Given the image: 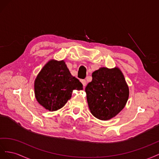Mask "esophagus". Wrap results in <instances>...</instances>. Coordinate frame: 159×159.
Masks as SVG:
<instances>
[{"label": "esophagus", "mask_w": 159, "mask_h": 159, "mask_svg": "<svg viewBox=\"0 0 159 159\" xmlns=\"http://www.w3.org/2000/svg\"><path fill=\"white\" fill-rule=\"evenodd\" d=\"M80 81H81V83H82V84H83V87H84L85 86H86V84H87V81H86V80H84V79L81 80Z\"/></svg>", "instance_id": "esophagus-1"}]
</instances>
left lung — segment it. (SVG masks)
Segmentation results:
<instances>
[{"instance_id":"left-lung-1","label":"left lung","mask_w":159,"mask_h":159,"mask_svg":"<svg viewBox=\"0 0 159 159\" xmlns=\"http://www.w3.org/2000/svg\"><path fill=\"white\" fill-rule=\"evenodd\" d=\"M92 77L85 88L89 109L100 120L111 119L123 109L129 98L125 77L116 67L101 68L93 72Z\"/></svg>"}]
</instances>
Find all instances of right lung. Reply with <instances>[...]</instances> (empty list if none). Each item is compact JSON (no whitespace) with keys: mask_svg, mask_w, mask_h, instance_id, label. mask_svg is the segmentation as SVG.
<instances>
[{"mask_svg":"<svg viewBox=\"0 0 159 159\" xmlns=\"http://www.w3.org/2000/svg\"><path fill=\"white\" fill-rule=\"evenodd\" d=\"M83 89L82 83L71 75L63 61H50L34 81L36 98L50 111L60 109L71 98L72 90Z\"/></svg>","mask_w":159,"mask_h":159,"instance_id":"add662e5","label":"right lung"}]
</instances>
